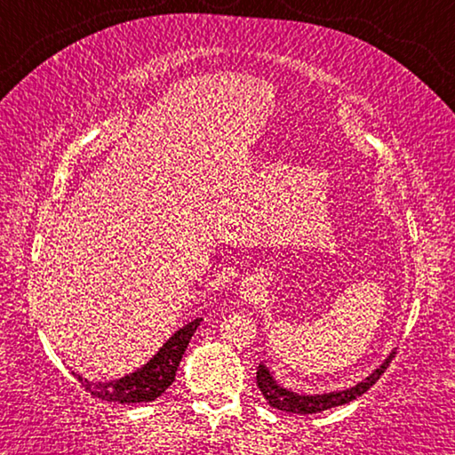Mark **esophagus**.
Listing matches in <instances>:
<instances>
[{
	"label": "esophagus",
	"mask_w": 455,
	"mask_h": 455,
	"mask_svg": "<svg viewBox=\"0 0 455 455\" xmlns=\"http://www.w3.org/2000/svg\"><path fill=\"white\" fill-rule=\"evenodd\" d=\"M260 295H263V284H260L259 279H252V276H251V279L243 281V284H241V299H243V303L255 305V303H259Z\"/></svg>",
	"instance_id": "34e87169"
}]
</instances>
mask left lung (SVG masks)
Here are the masks:
<instances>
[{"label":"left lung","instance_id":"obj_1","mask_svg":"<svg viewBox=\"0 0 455 455\" xmlns=\"http://www.w3.org/2000/svg\"><path fill=\"white\" fill-rule=\"evenodd\" d=\"M395 357V351L389 353V357L383 361V363L375 369V371L365 377L363 381H359L357 385H353L349 389L343 391H331V394H319V395H303V394H295V391L281 387L279 383L275 381L273 373L268 371V367L260 363L257 369V385L260 389V394L265 395V399L271 407H276L281 411H291V413H319L331 410V407L349 403L353 399H357L359 395H363L365 391L375 385V381L385 373V369L391 363V359Z\"/></svg>","mask_w":455,"mask_h":455}]
</instances>
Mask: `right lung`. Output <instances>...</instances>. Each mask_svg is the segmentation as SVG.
I'll return each instance as SVG.
<instances>
[{
	"label": "right lung",
	"mask_w": 455,
	"mask_h": 455,
	"mask_svg": "<svg viewBox=\"0 0 455 455\" xmlns=\"http://www.w3.org/2000/svg\"><path fill=\"white\" fill-rule=\"evenodd\" d=\"M203 319L190 321L188 325L176 331V333L168 339V341L160 347V351L154 355L144 367L136 369L134 373L120 377L116 381H92L78 373L76 379L82 383V387L88 391L90 395L104 402H116V403H140V402H154L158 395L171 387L176 375V369L180 365V359L184 351L188 347V341L195 335L196 327Z\"/></svg>",
	"instance_id": "right-lung-1"
}]
</instances>
